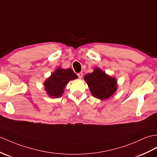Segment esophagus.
<instances>
[{"label":"esophagus","instance_id":"obj_1","mask_svg":"<svg viewBox=\"0 0 157 157\" xmlns=\"http://www.w3.org/2000/svg\"><path fill=\"white\" fill-rule=\"evenodd\" d=\"M78 76L79 78H81L82 76V72H79V73H78Z\"/></svg>","mask_w":157,"mask_h":157}]
</instances>
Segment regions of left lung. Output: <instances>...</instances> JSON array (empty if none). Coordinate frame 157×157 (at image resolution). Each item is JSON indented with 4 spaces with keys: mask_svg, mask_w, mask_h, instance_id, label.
I'll use <instances>...</instances> for the list:
<instances>
[{
    "mask_svg": "<svg viewBox=\"0 0 157 157\" xmlns=\"http://www.w3.org/2000/svg\"><path fill=\"white\" fill-rule=\"evenodd\" d=\"M92 95L100 100H106L114 94L118 89L116 78L105 73L100 68L95 67L91 73L84 76Z\"/></svg>",
    "mask_w": 157,
    "mask_h": 157,
    "instance_id": "8db88e82",
    "label": "left lung"
}]
</instances>
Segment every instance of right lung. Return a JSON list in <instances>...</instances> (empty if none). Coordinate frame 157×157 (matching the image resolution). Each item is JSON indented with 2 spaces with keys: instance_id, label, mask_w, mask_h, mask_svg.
I'll return each mask as SVG.
<instances>
[{
  "instance_id": "right-lung-1",
  "label": "right lung",
  "mask_w": 157,
  "mask_h": 157,
  "mask_svg": "<svg viewBox=\"0 0 157 157\" xmlns=\"http://www.w3.org/2000/svg\"><path fill=\"white\" fill-rule=\"evenodd\" d=\"M78 78L71 68L64 69L58 67L44 82V90L51 98H59L63 96L68 82Z\"/></svg>"
}]
</instances>
